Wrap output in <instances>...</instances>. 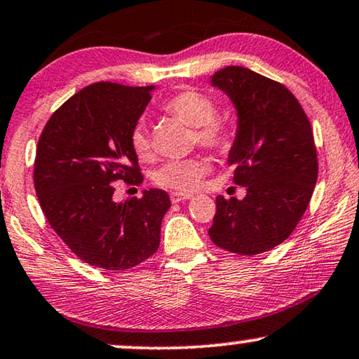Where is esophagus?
Wrapping results in <instances>:
<instances>
[{
    "label": "esophagus",
    "mask_w": 359,
    "mask_h": 359,
    "mask_svg": "<svg viewBox=\"0 0 359 359\" xmlns=\"http://www.w3.org/2000/svg\"><path fill=\"white\" fill-rule=\"evenodd\" d=\"M190 198H192V195L190 194H182V192H172L170 194L172 203H179V202H184V200H190Z\"/></svg>",
    "instance_id": "34e87169"
}]
</instances>
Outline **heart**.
Masks as SVG:
<instances>
[{
	"label": "heart",
	"instance_id": "1",
	"mask_svg": "<svg viewBox=\"0 0 359 359\" xmlns=\"http://www.w3.org/2000/svg\"><path fill=\"white\" fill-rule=\"evenodd\" d=\"M164 108L165 111L175 114L195 128L194 140L205 149L222 151L229 144L226 126L217 119V107L207 95L195 92V90H182V92L172 95L164 103ZM130 144L140 159L147 161L152 156L149 131L142 121L136 123L131 130ZM207 169V161L202 157L169 161L156 170L154 182L159 187L169 190L190 192V190L197 189L200 179Z\"/></svg>",
	"mask_w": 359,
	"mask_h": 359
}]
</instances>
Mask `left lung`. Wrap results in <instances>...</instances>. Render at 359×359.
Here are the masks:
<instances>
[{
    "label": "left lung",
    "mask_w": 359,
    "mask_h": 359,
    "mask_svg": "<svg viewBox=\"0 0 359 359\" xmlns=\"http://www.w3.org/2000/svg\"><path fill=\"white\" fill-rule=\"evenodd\" d=\"M210 82L236 108L228 164L246 197L218 195L208 235L222 250L261 255L287 240L312 198L318 175L312 126L283 83L250 69L224 67Z\"/></svg>",
    "instance_id": "8db88e82"
}]
</instances>
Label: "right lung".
Here are the masks:
<instances>
[{"label":"right lung","instance_id":"obj_1","mask_svg":"<svg viewBox=\"0 0 359 359\" xmlns=\"http://www.w3.org/2000/svg\"><path fill=\"white\" fill-rule=\"evenodd\" d=\"M154 88L88 85L52 114L37 142L34 187L42 212L70 251L100 269H131L159 248L167 192L113 198L116 180L142 182L130 135Z\"/></svg>","mask_w":359,"mask_h":359}]
</instances>
